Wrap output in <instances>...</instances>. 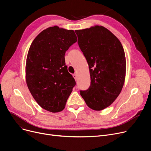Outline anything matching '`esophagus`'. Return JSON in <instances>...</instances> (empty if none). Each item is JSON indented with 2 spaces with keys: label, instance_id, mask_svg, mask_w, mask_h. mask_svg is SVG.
Returning <instances> with one entry per match:
<instances>
[{
  "label": "esophagus",
  "instance_id": "1",
  "mask_svg": "<svg viewBox=\"0 0 151 151\" xmlns=\"http://www.w3.org/2000/svg\"><path fill=\"white\" fill-rule=\"evenodd\" d=\"M73 78H75V80H77V78H78V75H77V74H76V73L73 74Z\"/></svg>",
  "mask_w": 151,
  "mask_h": 151
}]
</instances>
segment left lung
I'll return each mask as SVG.
<instances>
[{
	"mask_svg": "<svg viewBox=\"0 0 151 151\" xmlns=\"http://www.w3.org/2000/svg\"><path fill=\"white\" fill-rule=\"evenodd\" d=\"M78 44L89 65L91 85L80 91L87 106L102 110L119 96L124 83L126 58L122 45L102 26L76 30Z\"/></svg>",
	"mask_w": 151,
	"mask_h": 151,
	"instance_id": "8db88e82",
	"label": "left lung"
}]
</instances>
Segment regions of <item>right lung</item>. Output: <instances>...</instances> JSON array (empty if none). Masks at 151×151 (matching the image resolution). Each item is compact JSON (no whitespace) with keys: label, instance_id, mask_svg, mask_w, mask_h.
Segmentation results:
<instances>
[{"label":"right lung","instance_id":"add662e5","mask_svg":"<svg viewBox=\"0 0 151 151\" xmlns=\"http://www.w3.org/2000/svg\"><path fill=\"white\" fill-rule=\"evenodd\" d=\"M77 41L73 30L57 26L41 32L32 41L26 63V81L31 95L42 109L62 111L75 86L65 65V54Z\"/></svg>","mask_w":151,"mask_h":151}]
</instances>
